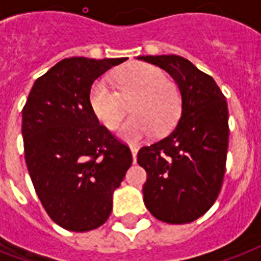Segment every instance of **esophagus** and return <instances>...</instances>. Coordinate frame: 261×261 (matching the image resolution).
I'll return each mask as SVG.
<instances>
[{
    "label": "esophagus",
    "instance_id": "obj_1",
    "mask_svg": "<svg viewBox=\"0 0 261 261\" xmlns=\"http://www.w3.org/2000/svg\"><path fill=\"white\" fill-rule=\"evenodd\" d=\"M130 149H131V153H133V160H134V163H135V160H137V153H138V146L131 145Z\"/></svg>",
    "mask_w": 261,
    "mask_h": 261
}]
</instances>
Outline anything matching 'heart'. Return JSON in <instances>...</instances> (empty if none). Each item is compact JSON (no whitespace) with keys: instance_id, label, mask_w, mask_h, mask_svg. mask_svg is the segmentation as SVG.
Masks as SVG:
<instances>
[{"instance_id":"heart-1","label":"heart","mask_w":261,"mask_h":261,"mask_svg":"<svg viewBox=\"0 0 261 261\" xmlns=\"http://www.w3.org/2000/svg\"><path fill=\"white\" fill-rule=\"evenodd\" d=\"M118 92L104 79L96 80L88 101L93 115L107 128H114L123 116V100H130V118L118 128L124 141L135 142L150 135L171 131L182 110L181 90L176 81L167 79L160 67L146 62H133L115 73Z\"/></svg>"}]
</instances>
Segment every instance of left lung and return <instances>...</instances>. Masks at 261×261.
<instances>
[{
	"label": "left lung",
	"instance_id": "left-lung-1",
	"mask_svg": "<svg viewBox=\"0 0 261 261\" xmlns=\"http://www.w3.org/2000/svg\"><path fill=\"white\" fill-rule=\"evenodd\" d=\"M138 59L164 69L182 96L177 126L138 151L137 163L147 173L143 202L163 222H192L214 204L222 187L229 143L226 98L213 77L182 57Z\"/></svg>",
	"mask_w": 261,
	"mask_h": 261
}]
</instances>
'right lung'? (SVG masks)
<instances>
[{"label": "right lung", "instance_id": "1", "mask_svg": "<svg viewBox=\"0 0 261 261\" xmlns=\"http://www.w3.org/2000/svg\"><path fill=\"white\" fill-rule=\"evenodd\" d=\"M127 58H66L39 77L22 108L31 180L47 214L70 231L101 226L133 155L98 123L88 94L94 80Z\"/></svg>", "mask_w": 261, "mask_h": 261}]
</instances>
